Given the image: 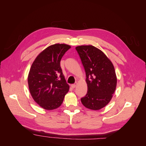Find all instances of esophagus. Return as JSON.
Segmentation results:
<instances>
[{
	"label": "esophagus",
	"mask_w": 146,
	"mask_h": 146,
	"mask_svg": "<svg viewBox=\"0 0 146 146\" xmlns=\"http://www.w3.org/2000/svg\"><path fill=\"white\" fill-rule=\"evenodd\" d=\"M76 85H77V83L72 84V85H71V87H72V88H76Z\"/></svg>",
	"instance_id": "1"
}]
</instances>
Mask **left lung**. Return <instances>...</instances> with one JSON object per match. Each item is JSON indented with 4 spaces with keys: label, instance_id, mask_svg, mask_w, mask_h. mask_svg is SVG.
<instances>
[{
    "label": "left lung",
    "instance_id": "obj_1",
    "mask_svg": "<svg viewBox=\"0 0 146 146\" xmlns=\"http://www.w3.org/2000/svg\"><path fill=\"white\" fill-rule=\"evenodd\" d=\"M86 72L87 94L81 98L85 107L98 110L111 100L115 91L117 78L115 70L103 52L93 46L76 48Z\"/></svg>",
    "mask_w": 146,
    "mask_h": 146
}]
</instances>
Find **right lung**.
<instances>
[{
    "instance_id": "right-lung-1",
    "label": "right lung",
    "mask_w": 146,
    "mask_h": 146,
    "mask_svg": "<svg viewBox=\"0 0 146 146\" xmlns=\"http://www.w3.org/2000/svg\"><path fill=\"white\" fill-rule=\"evenodd\" d=\"M70 48L64 44L48 46L38 55L31 66L28 76L30 94L34 100L46 110L59 107L69 91L60 61Z\"/></svg>"
}]
</instances>
